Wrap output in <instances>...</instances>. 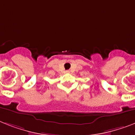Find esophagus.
Listing matches in <instances>:
<instances>
[{
    "mask_svg": "<svg viewBox=\"0 0 135 135\" xmlns=\"http://www.w3.org/2000/svg\"><path fill=\"white\" fill-rule=\"evenodd\" d=\"M66 73H70V71H69V70H67V71H66Z\"/></svg>",
    "mask_w": 135,
    "mask_h": 135,
    "instance_id": "34e87169",
    "label": "esophagus"
}]
</instances>
